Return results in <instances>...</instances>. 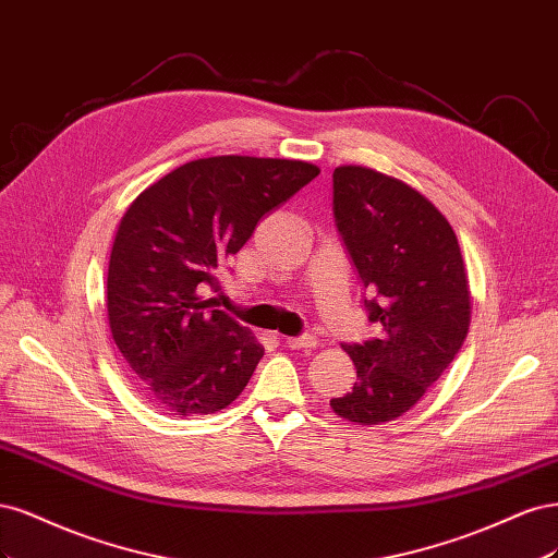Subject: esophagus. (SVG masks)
Wrapping results in <instances>:
<instances>
[{
  "instance_id": "1",
  "label": "esophagus",
  "mask_w": 558,
  "mask_h": 558,
  "mask_svg": "<svg viewBox=\"0 0 558 558\" xmlns=\"http://www.w3.org/2000/svg\"><path fill=\"white\" fill-rule=\"evenodd\" d=\"M284 345L290 350H313L317 345V338L311 333H303V336H290L284 340Z\"/></svg>"
}]
</instances>
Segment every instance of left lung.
<instances>
[{
    "mask_svg": "<svg viewBox=\"0 0 558 558\" xmlns=\"http://www.w3.org/2000/svg\"><path fill=\"white\" fill-rule=\"evenodd\" d=\"M333 218L377 336L343 345L356 383L331 408L356 424L391 422L424 397L469 333L459 241L426 196L366 167L333 171Z\"/></svg>",
    "mask_w": 558,
    "mask_h": 558,
    "instance_id": "left-lung-1",
    "label": "left lung"
}]
</instances>
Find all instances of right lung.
I'll return each instance as SVG.
<instances>
[{"label": "right lung", "mask_w": 558, "mask_h": 558, "mask_svg": "<svg viewBox=\"0 0 558 558\" xmlns=\"http://www.w3.org/2000/svg\"><path fill=\"white\" fill-rule=\"evenodd\" d=\"M319 173L308 161L194 159L143 190L111 250L106 308L113 340L148 397L173 415L227 408L264 348L208 292L257 222Z\"/></svg>", "instance_id": "1"}]
</instances>
